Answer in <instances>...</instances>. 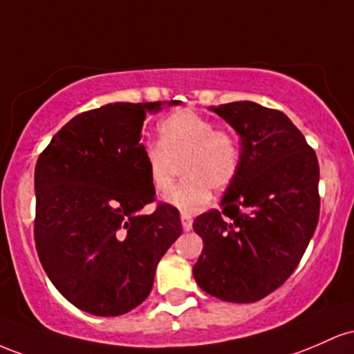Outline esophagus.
<instances>
[{
  "instance_id": "34e87169",
  "label": "esophagus",
  "mask_w": 354,
  "mask_h": 354,
  "mask_svg": "<svg viewBox=\"0 0 354 354\" xmlns=\"http://www.w3.org/2000/svg\"><path fill=\"white\" fill-rule=\"evenodd\" d=\"M180 221H182V227H184V230L192 229V222H194L192 216H189V214H182Z\"/></svg>"
}]
</instances>
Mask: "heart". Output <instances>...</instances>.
Wrapping results in <instances>:
<instances>
[{
	"mask_svg": "<svg viewBox=\"0 0 354 354\" xmlns=\"http://www.w3.org/2000/svg\"><path fill=\"white\" fill-rule=\"evenodd\" d=\"M160 142L144 147V162L156 192L172 185L177 165L185 180L164 196L182 212H198L212 201V187L225 189L241 169V144L227 129L192 110H180L158 125Z\"/></svg>",
	"mask_w": 354,
	"mask_h": 354,
	"instance_id": "b5f03b06",
	"label": "heart"
}]
</instances>
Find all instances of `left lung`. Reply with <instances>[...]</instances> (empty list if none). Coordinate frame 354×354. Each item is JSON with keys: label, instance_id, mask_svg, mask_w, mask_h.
Segmentation results:
<instances>
[{"label": "left lung", "instance_id": "1", "mask_svg": "<svg viewBox=\"0 0 354 354\" xmlns=\"http://www.w3.org/2000/svg\"><path fill=\"white\" fill-rule=\"evenodd\" d=\"M241 137V169L221 209L201 214L198 288L229 303H256L295 272L319 219V165L279 110L254 102L210 106Z\"/></svg>", "mask_w": 354, "mask_h": 354}]
</instances>
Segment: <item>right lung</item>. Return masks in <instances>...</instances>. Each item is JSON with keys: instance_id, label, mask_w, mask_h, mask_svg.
Wrapping results in <instances>:
<instances>
[{"instance_id": "add662e5", "label": "right lung", "mask_w": 354, "mask_h": 354, "mask_svg": "<svg viewBox=\"0 0 354 354\" xmlns=\"http://www.w3.org/2000/svg\"><path fill=\"white\" fill-rule=\"evenodd\" d=\"M160 109L162 102H117L77 115L35 167L39 263L90 315L120 316L145 301L158 261L182 234L174 205L140 214L156 201L140 133L147 113Z\"/></svg>"}]
</instances>
